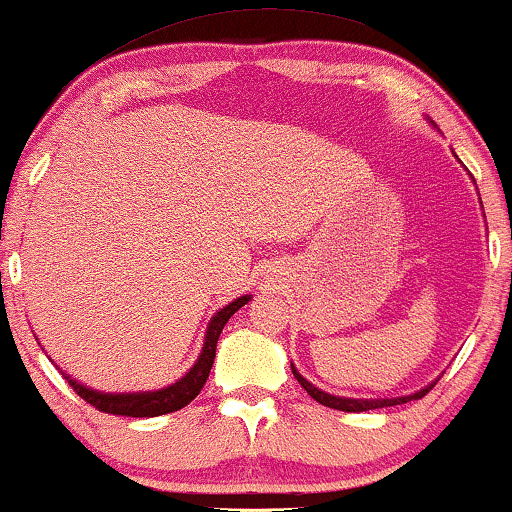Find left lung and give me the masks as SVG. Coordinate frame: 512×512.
Here are the masks:
<instances>
[{"instance_id":"obj_1","label":"left lung","mask_w":512,"mask_h":512,"mask_svg":"<svg viewBox=\"0 0 512 512\" xmlns=\"http://www.w3.org/2000/svg\"><path fill=\"white\" fill-rule=\"evenodd\" d=\"M457 157V154H455ZM473 180V177H471ZM473 184H476V180H473ZM291 369H293V376L295 379H298V383L302 385V388H305L311 397L316 399L318 404H323V406H330V409H337V411H346V413H360V411H372V409H383V406H397V404H406V402H411V399H420V397H425L429 390L434 388L436 385V381L439 379H434L432 383L429 385H425V388L422 390H418V392H413V395H404V397H383V399H355V397H339V395H330V392H325V390H321V388H316L314 383H309L305 376H302L298 369H295V365L291 362Z\"/></svg>"}]
</instances>
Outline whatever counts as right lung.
I'll return each mask as SVG.
<instances>
[{
	"instance_id": "1",
	"label": "right lung",
	"mask_w": 512,
	"mask_h": 512,
	"mask_svg": "<svg viewBox=\"0 0 512 512\" xmlns=\"http://www.w3.org/2000/svg\"><path fill=\"white\" fill-rule=\"evenodd\" d=\"M251 300V295H240L238 300L228 302L224 309H219L217 314L210 318L205 330V339H203V348L201 355H198L194 365L182 379H177L175 383L166 385V388L159 390H140V392H101V390H92L83 385L80 381L73 379L62 369H57L64 374V379L69 381V385L76 390V395L85 399L87 404H92L94 409H99L103 413H113V416H129V418H157L164 416V413H173L180 411L187 406L191 399H196L198 392L203 390V385L210 376V369L214 365V355H217V342L221 330L228 323L235 311L240 307L247 305Z\"/></svg>"
}]
</instances>
